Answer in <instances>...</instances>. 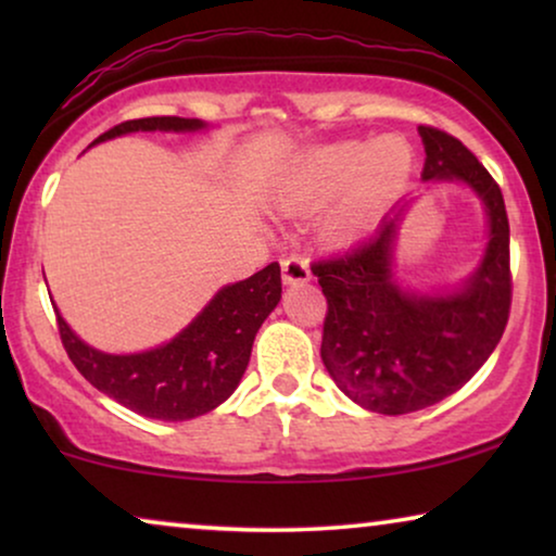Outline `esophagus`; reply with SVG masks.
Wrapping results in <instances>:
<instances>
[{"label": "esophagus", "instance_id": "obj_1", "mask_svg": "<svg viewBox=\"0 0 556 556\" xmlns=\"http://www.w3.org/2000/svg\"><path fill=\"white\" fill-rule=\"evenodd\" d=\"M311 280V265L303 255H291L283 261V283H308Z\"/></svg>", "mask_w": 556, "mask_h": 556}]
</instances>
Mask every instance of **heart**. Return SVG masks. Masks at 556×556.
Returning <instances> with one entry per match:
<instances>
[{"instance_id": "1", "label": "heart", "mask_w": 556, "mask_h": 556, "mask_svg": "<svg viewBox=\"0 0 556 556\" xmlns=\"http://www.w3.org/2000/svg\"><path fill=\"white\" fill-rule=\"evenodd\" d=\"M413 169V149L400 136H379L371 143L344 141L311 154L288 179L293 204H318L341 194L326 215V235L352 240L367 232L405 185Z\"/></svg>"}]
</instances>
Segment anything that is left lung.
Returning <instances> with one entry per match:
<instances>
[{"instance_id": "8db88e82", "label": "left lung", "mask_w": 556, "mask_h": 556, "mask_svg": "<svg viewBox=\"0 0 556 556\" xmlns=\"http://www.w3.org/2000/svg\"><path fill=\"white\" fill-rule=\"evenodd\" d=\"M422 179L463 181L489 215L483 261L455 291L415 293L392 273L400 212L346 253L311 265L326 295L321 359L356 405L407 415L460 390L504 337L511 311L508 217L504 194L485 166L455 139L420 126Z\"/></svg>"}]
</instances>
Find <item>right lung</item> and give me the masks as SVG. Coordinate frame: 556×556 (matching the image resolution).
Masks as SVG:
<instances>
[{
	"mask_svg": "<svg viewBox=\"0 0 556 556\" xmlns=\"http://www.w3.org/2000/svg\"><path fill=\"white\" fill-rule=\"evenodd\" d=\"M200 118L151 116L113 126L98 141L131 131H200ZM280 301V265L217 291L202 314L169 344L141 354H105L88 346L58 316V331L75 369L96 390L151 420H192L230 397L245 375L255 333Z\"/></svg>",
	"mask_w": 556,
	"mask_h": 556,
	"instance_id": "add662e5",
	"label": "right lung"
}]
</instances>
